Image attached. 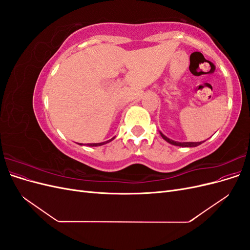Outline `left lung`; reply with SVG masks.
Instances as JSON below:
<instances>
[{"label": "left lung", "mask_w": 250, "mask_h": 250, "mask_svg": "<svg viewBox=\"0 0 250 250\" xmlns=\"http://www.w3.org/2000/svg\"><path fill=\"white\" fill-rule=\"evenodd\" d=\"M161 135H162V138L165 140V141H167L168 143H170L171 145H174V146H179V147H197V146H199L200 144H202L203 142H175V141H173V140H170L169 138H167L166 137L165 134H163L162 132H161Z\"/></svg>", "instance_id": "1"}]
</instances>
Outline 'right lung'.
<instances>
[{"label":"right lung","mask_w":250,"mask_h":250,"mask_svg":"<svg viewBox=\"0 0 250 250\" xmlns=\"http://www.w3.org/2000/svg\"><path fill=\"white\" fill-rule=\"evenodd\" d=\"M113 139L115 138H112V139H110V140H108V141H106V142H103V143H95V144H87L88 146H90V147H97V146H102V145H104V144H107V143H109V142H111ZM81 145V144H80Z\"/></svg>","instance_id":"1"}]
</instances>
